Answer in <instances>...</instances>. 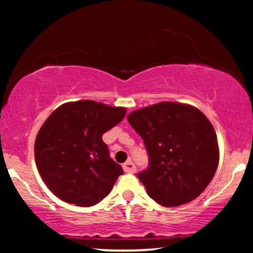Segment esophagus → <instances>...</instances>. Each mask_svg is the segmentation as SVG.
I'll return each mask as SVG.
<instances>
[{
	"instance_id": "34e87169",
	"label": "esophagus",
	"mask_w": 253,
	"mask_h": 253,
	"mask_svg": "<svg viewBox=\"0 0 253 253\" xmlns=\"http://www.w3.org/2000/svg\"><path fill=\"white\" fill-rule=\"evenodd\" d=\"M123 168H124V171L125 172H128V173H133V172H135V170H136V168H135V165H134V163H133L132 161H127L126 163H124V165H123Z\"/></svg>"
}]
</instances>
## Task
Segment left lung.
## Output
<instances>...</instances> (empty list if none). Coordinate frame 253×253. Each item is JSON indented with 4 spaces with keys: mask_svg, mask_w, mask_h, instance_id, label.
Instances as JSON below:
<instances>
[{
    "mask_svg": "<svg viewBox=\"0 0 253 253\" xmlns=\"http://www.w3.org/2000/svg\"><path fill=\"white\" fill-rule=\"evenodd\" d=\"M143 138L149 167L138 173L151 199L164 207L195 200L219 164V146L211 121L195 107L161 102L127 117Z\"/></svg>",
    "mask_w": 253,
    "mask_h": 253,
    "instance_id": "obj_1",
    "label": "left lung"
}]
</instances>
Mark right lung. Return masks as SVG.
Returning a JSON list of instances; mask_svg holds the SVG:
<instances>
[{
  "instance_id": "1",
  "label": "right lung",
  "mask_w": 253,
  "mask_h": 253,
  "mask_svg": "<svg viewBox=\"0 0 253 253\" xmlns=\"http://www.w3.org/2000/svg\"><path fill=\"white\" fill-rule=\"evenodd\" d=\"M126 109L84 100L60 106L39 129L34 156L40 176L57 197L90 207L103 200L124 170L109 156L102 135Z\"/></svg>"
}]
</instances>
